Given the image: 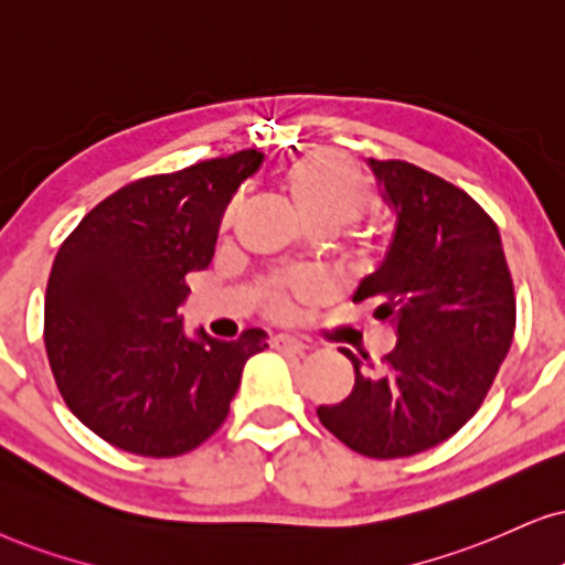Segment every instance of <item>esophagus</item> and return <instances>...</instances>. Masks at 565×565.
Returning <instances> with one entry per match:
<instances>
[{
	"instance_id": "1",
	"label": "esophagus",
	"mask_w": 565,
	"mask_h": 565,
	"mask_svg": "<svg viewBox=\"0 0 565 565\" xmlns=\"http://www.w3.org/2000/svg\"><path fill=\"white\" fill-rule=\"evenodd\" d=\"M270 344H274V349H278V352H287V354H305L307 352V344H302V341L295 339V335L289 333H278L270 339Z\"/></svg>"
}]
</instances>
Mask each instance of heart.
<instances>
[{"label":"heart","mask_w":565,"mask_h":565,"mask_svg":"<svg viewBox=\"0 0 565 565\" xmlns=\"http://www.w3.org/2000/svg\"><path fill=\"white\" fill-rule=\"evenodd\" d=\"M284 184H287L291 200H295L299 216L307 230H320L335 234L347 230L349 224L367 216L375 209L377 192L370 177L356 167V161L335 151H310L299 156L284 169ZM234 216V203L226 211L224 224ZM347 258L356 270H375L383 266L391 255V239L381 234H349ZM305 287V278H291L287 287H278L270 295V310L276 316L289 312V289Z\"/></svg>","instance_id":"heart-1"}]
</instances>
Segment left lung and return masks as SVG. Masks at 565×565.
I'll use <instances>...</instances> for the list:
<instances>
[{
    "label": "left lung",
    "instance_id": "8db88e82",
    "mask_svg": "<svg viewBox=\"0 0 565 565\" xmlns=\"http://www.w3.org/2000/svg\"><path fill=\"white\" fill-rule=\"evenodd\" d=\"M396 211L391 255L356 289L396 349L362 367L344 402L318 417L352 451L402 459L459 433L480 409L509 354L516 297L501 232L477 200L409 161L370 159Z\"/></svg>",
    "mask_w": 565,
    "mask_h": 565
}]
</instances>
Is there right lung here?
<instances>
[{"label":"right lung","mask_w":565,"mask_h":565,"mask_svg":"<svg viewBox=\"0 0 565 565\" xmlns=\"http://www.w3.org/2000/svg\"><path fill=\"white\" fill-rule=\"evenodd\" d=\"M255 148L142 177L85 213L46 284L44 344L70 412L98 438L171 459L224 425L242 367L268 347L182 331L188 274L209 268L221 216L260 167Z\"/></svg>","instance_id":"1"}]
</instances>
